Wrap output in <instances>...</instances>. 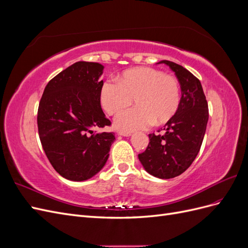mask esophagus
<instances>
[{
  "label": "esophagus",
  "instance_id": "34e87169",
  "mask_svg": "<svg viewBox=\"0 0 248 248\" xmlns=\"http://www.w3.org/2000/svg\"><path fill=\"white\" fill-rule=\"evenodd\" d=\"M118 134H119V136H122V137H126V138H128V137H131V133H130V132H124V131H119V132H118Z\"/></svg>",
  "mask_w": 248,
  "mask_h": 248
}]
</instances>
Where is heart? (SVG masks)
I'll return each instance as SVG.
<instances>
[{
    "instance_id": "heart-1",
    "label": "heart",
    "mask_w": 248,
    "mask_h": 248,
    "mask_svg": "<svg viewBox=\"0 0 248 248\" xmlns=\"http://www.w3.org/2000/svg\"><path fill=\"white\" fill-rule=\"evenodd\" d=\"M119 84L106 81L100 90V103L108 115H117L128 108L132 99L136 108L123 111L115 119L116 128L133 132L151 124L161 125L175 116L181 92L178 80L151 67H138L118 77Z\"/></svg>"
}]
</instances>
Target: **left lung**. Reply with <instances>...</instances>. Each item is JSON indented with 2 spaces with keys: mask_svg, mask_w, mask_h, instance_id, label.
Returning a JSON list of instances; mask_svg holds the SVG:
<instances>
[{
  "mask_svg": "<svg viewBox=\"0 0 248 248\" xmlns=\"http://www.w3.org/2000/svg\"><path fill=\"white\" fill-rule=\"evenodd\" d=\"M175 72L181 86L180 106L164 125V133L149 134V145L139 159L145 170L159 179L181 175L196 159L206 132L208 103L201 81L181 65L162 60Z\"/></svg>",
  "mask_w": 248,
  "mask_h": 248,
  "instance_id": "left-lung-1",
  "label": "left lung"
}]
</instances>
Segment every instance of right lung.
Segmentation results:
<instances>
[{"mask_svg":"<svg viewBox=\"0 0 248 248\" xmlns=\"http://www.w3.org/2000/svg\"><path fill=\"white\" fill-rule=\"evenodd\" d=\"M99 63L79 61L52 78L44 89L37 124L42 148L51 166L70 181L91 179L106 166L114 133L100 106Z\"/></svg>","mask_w":248,"mask_h":248,"instance_id":"obj_1","label":"right lung"}]
</instances>
